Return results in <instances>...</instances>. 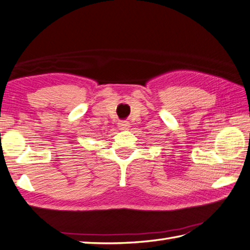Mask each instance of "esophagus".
I'll use <instances>...</instances> for the list:
<instances>
[{
    "label": "esophagus",
    "mask_w": 250,
    "mask_h": 250,
    "mask_svg": "<svg viewBox=\"0 0 250 250\" xmlns=\"http://www.w3.org/2000/svg\"><path fill=\"white\" fill-rule=\"evenodd\" d=\"M118 126H119V128L120 129H122V130H124V129H127L129 127V123L127 121H120L119 123H118Z\"/></svg>",
    "instance_id": "34e87169"
}]
</instances>
